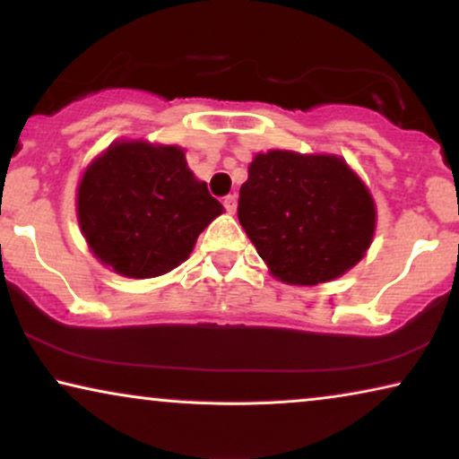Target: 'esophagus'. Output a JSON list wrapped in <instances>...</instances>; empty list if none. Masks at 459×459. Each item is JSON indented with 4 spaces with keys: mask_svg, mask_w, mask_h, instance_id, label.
<instances>
[{
    "mask_svg": "<svg viewBox=\"0 0 459 459\" xmlns=\"http://www.w3.org/2000/svg\"><path fill=\"white\" fill-rule=\"evenodd\" d=\"M223 206H225V209H228L230 215H234L236 209H238V196H236V194H230V196H225L223 198Z\"/></svg>",
    "mask_w": 459,
    "mask_h": 459,
    "instance_id": "34e87169",
    "label": "esophagus"
}]
</instances>
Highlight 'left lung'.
Masks as SVG:
<instances>
[{"label":"left lung","instance_id":"1","mask_svg":"<svg viewBox=\"0 0 459 459\" xmlns=\"http://www.w3.org/2000/svg\"><path fill=\"white\" fill-rule=\"evenodd\" d=\"M238 219L275 280L317 286L366 256L376 203L341 156L269 150L248 165Z\"/></svg>","mask_w":459,"mask_h":459}]
</instances>
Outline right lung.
<instances>
[{
	"label": "right lung",
	"mask_w": 459,
	"mask_h": 459,
	"mask_svg": "<svg viewBox=\"0 0 459 459\" xmlns=\"http://www.w3.org/2000/svg\"><path fill=\"white\" fill-rule=\"evenodd\" d=\"M223 206L196 179L186 150L146 140H117L81 175V234L104 267L134 280L181 265L200 231Z\"/></svg>",
	"instance_id": "right-lung-1"
}]
</instances>
